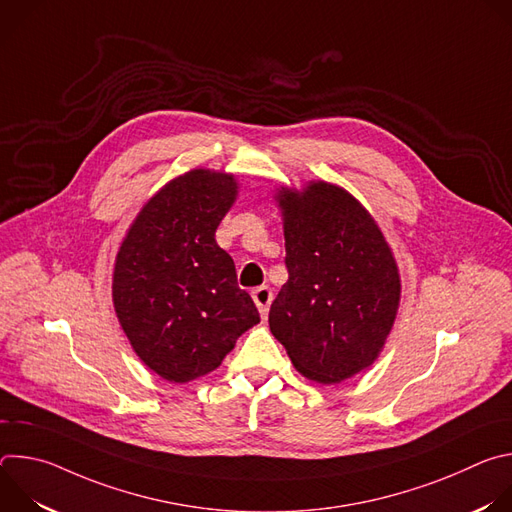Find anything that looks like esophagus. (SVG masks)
Segmentation results:
<instances>
[{
    "label": "esophagus",
    "instance_id": "34e87169",
    "mask_svg": "<svg viewBox=\"0 0 512 512\" xmlns=\"http://www.w3.org/2000/svg\"><path fill=\"white\" fill-rule=\"evenodd\" d=\"M251 296H253V302H255L257 308H259L261 318L265 320V318H267V312H269V306H271V302H273V291H271V287H267V285L255 287V289L251 291Z\"/></svg>",
    "mask_w": 512,
    "mask_h": 512
}]
</instances>
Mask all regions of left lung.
Here are the masks:
<instances>
[{"label": "left lung", "mask_w": 512, "mask_h": 512, "mask_svg": "<svg viewBox=\"0 0 512 512\" xmlns=\"http://www.w3.org/2000/svg\"><path fill=\"white\" fill-rule=\"evenodd\" d=\"M287 281L269 310L271 334L308 379L332 385L381 352L401 298L393 253L346 190L281 188Z\"/></svg>", "instance_id": "1"}]
</instances>
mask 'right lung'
Masks as SVG:
<instances>
[{
  "label": "right lung",
  "instance_id": "right-lung-1",
  "mask_svg": "<svg viewBox=\"0 0 512 512\" xmlns=\"http://www.w3.org/2000/svg\"><path fill=\"white\" fill-rule=\"evenodd\" d=\"M233 176L192 170L141 208L115 261L113 304L137 356L172 383L214 371L259 312L214 233Z\"/></svg>",
  "mask_w": 512,
  "mask_h": 512
}]
</instances>
